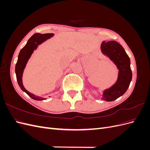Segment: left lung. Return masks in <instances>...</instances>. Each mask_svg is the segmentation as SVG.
Instances as JSON below:
<instances>
[{
	"instance_id": "8db88e82",
	"label": "left lung",
	"mask_w": 150,
	"mask_h": 150,
	"mask_svg": "<svg viewBox=\"0 0 150 150\" xmlns=\"http://www.w3.org/2000/svg\"><path fill=\"white\" fill-rule=\"evenodd\" d=\"M101 50L103 55L110 59L118 69L115 83L104 89L101 97L105 101H112L122 96L129 88L132 79L130 59L121 45L115 40L103 41Z\"/></svg>"
}]
</instances>
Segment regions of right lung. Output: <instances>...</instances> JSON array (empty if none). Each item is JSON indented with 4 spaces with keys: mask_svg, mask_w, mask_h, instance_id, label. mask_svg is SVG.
<instances>
[{
    "mask_svg": "<svg viewBox=\"0 0 150 150\" xmlns=\"http://www.w3.org/2000/svg\"><path fill=\"white\" fill-rule=\"evenodd\" d=\"M54 35V34L52 33L44 34L40 33L34 34L28 40V41L25 44V46L21 50V51L19 54V56H18V59L15 68L18 84H19V87L24 92H25L29 96L34 99V100L42 101L46 99V98L35 96V94L29 92L28 91L24 88L23 83H22V76H23V72L27 65V63H28L34 51L37 49V48L40 44H41L42 43L46 41V40L52 38Z\"/></svg>",
    "mask_w": 150,
    "mask_h": 150,
    "instance_id": "obj_1",
    "label": "right lung"
}]
</instances>
